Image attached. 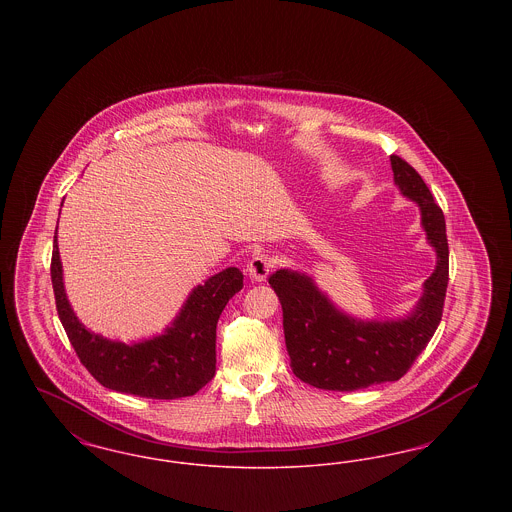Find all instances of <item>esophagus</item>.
<instances>
[{
    "instance_id": "34e87169",
    "label": "esophagus",
    "mask_w": 512,
    "mask_h": 512,
    "mask_svg": "<svg viewBox=\"0 0 512 512\" xmlns=\"http://www.w3.org/2000/svg\"><path fill=\"white\" fill-rule=\"evenodd\" d=\"M272 259L267 253H255L247 265V272H249V278L255 280V282H263L268 276V272L272 270Z\"/></svg>"
}]
</instances>
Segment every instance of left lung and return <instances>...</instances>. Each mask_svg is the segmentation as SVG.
<instances>
[{
	"label": "left lung",
	"mask_w": 512,
	"mask_h": 512,
	"mask_svg": "<svg viewBox=\"0 0 512 512\" xmlns=\"http://www.w3.org/2000/svg\"><path fill=\"white\" fill-rule=\"evenodd\" d=\"M390 159L393 180L420 207L426 238L438 255L436 270L424 282V293L409 317L355 320L338 311L305 274L280 268L268 278L282 305L293 374L318 390L355 391L395 382L438 330L449 282L445 217L422 176L399 155Z\"/></svg>",
	"instance_id": "1"
}]
</instances>
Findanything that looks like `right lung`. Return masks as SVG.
<instances>
[{"instance_id":"add662e5","label":"right lung","mask_w":512,"mask_h":512,"mask_svg":"<svg viewBox=\"0 0 512 512\" xmlns=\"http://www.w3.org/2000/svg\"><path fill=\"white\" fill-rule=\"evenodd\" d=\"M51 284L69 341L80 363L101 386L147 399H178L194 395L213 380L217 322L228 299L244 288V274L230 267L211 276L190 293L165 334L132 345L98 336L74 317L63 286L57 236L51 253Z\"/></svg>"}]
</instances>
